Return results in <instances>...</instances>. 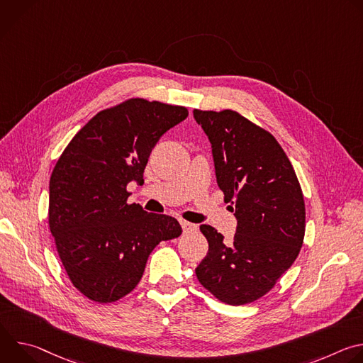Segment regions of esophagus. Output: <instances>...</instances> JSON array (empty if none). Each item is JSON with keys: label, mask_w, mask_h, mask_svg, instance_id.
Wrapping results in <instances>:
<instances>
[{"label": "esophagus", "mask_w": 363, "mask_h": 363, "mask_svg": "<svg viewBox=\"0 0 363 363\" xmlns=\"http://www.w3.org/2000/svg\"><path fill=\"white\" fill-rule=\"evenodd\" d=\"M181 227L184 230V233H195L198 230L196 224H192V223H188V221H181Z\"/></svg>", "instance_id": "esophagus-1"}]
</instances>
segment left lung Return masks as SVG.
Returning <instances> with one entry per match:
<instances>
[{
	"instance_id": "obj_1",
	"label": "left lung",
	"mask_w": 363,
	"mask_h": 363,
	"mask_svg": "<svg viewBox=\"0 0 363 363\" xmlns=\"http://www.w3.org/2000/svg\"><path fill=\"white\" fill-rule=\"evenodd\" d=\"M194 118L213 145L217 182L237 218L231 244L214 227H199L208 252L195 274L220 301L247 304L269 293L300 252L306 230L301 186L266 129L231 109H194Z\"/></svg>"
}]
</instances>
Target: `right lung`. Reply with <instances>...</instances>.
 I'll list each match as a JSON object with an SVG mask.
<instances>
[{
	"label": "right lung",
	"instance_id": "right-lung-1",
	"mask_svg": "<svg viewBox=\"0 0 363 363\" xmlns=\"http://www.w3.org/2000/svg\"><path fill=\"white\" fill-rule=\"evenodd\" d=\"M186 116L184 106L128 99L93 116L51 172L48 227L72 284L87 298L129 294L152 250L181 235L175 218L128 203L126 186L143 184L153 146Z\"/></svg>",
	"mask_w": 363,
	"mask_h": 363
}]
</instances>
